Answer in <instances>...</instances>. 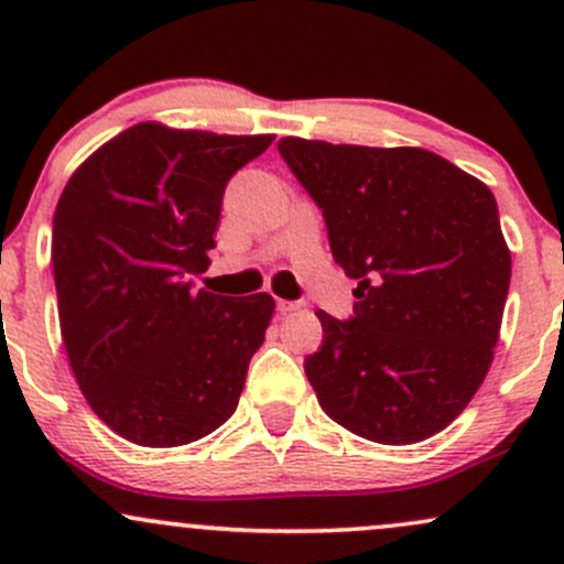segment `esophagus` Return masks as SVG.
<instances>
[{
  "instance_id": "34e87169",
  "label": "esophagus",
  "mask_w": 564,
  "mask_h": 564,
  "mask_svg": "<svg viewBox=\"0 0 564 564\" xmlns=\"http://www.w3.org/2000/svg\"><path fill=\"white\" fill-rule=\"evenodd\" d=\"M275 307H278V313H281V315H286V313H294V310H300V302L278 300V302H275Z\"/></svg>"
}]
</instances>
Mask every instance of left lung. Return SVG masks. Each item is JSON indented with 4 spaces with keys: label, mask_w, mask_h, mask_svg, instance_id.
<instances>
[{
    "label": "left lung",
    "mask_w": 564,
    "mask_h": 564,
    "mask_svg": "<svg viewBox=\"0 0 564 564\" xmlns=\"http://www.w3.org/2000/svg\"><path fill=\"white\" fill-rule=\"evenodd\" d=\"M278 153L358 281L347 321L315 313L323 341L304 373L321 408L373 443L432 437L494 360L511 278L494 193L424 148L283 138Z\"/></svg>",
    "instance_id": "1"
}]
</instances>
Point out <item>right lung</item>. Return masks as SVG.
I'll list each match as a JSON object with an SVG mask.
<instances>
[{
  "label": "right lung",
  "mask_w": 564,
  "mask_h": 564,
  "mask_svg": "<svg viewBox=\"0 0 564 564\" xmlns=\"http://www.w3.org/2000/svg\"><path fill=\"white\" fill-rule=\"evenodd\" d=\"M273 134L142 121L95 151L53 217V270L70 368L116 435L174 448L225 424L273 318L270 294L193 289L225 187Z\"/></svg>",
  "instance_id": "add662e5"
}]
</instances>
